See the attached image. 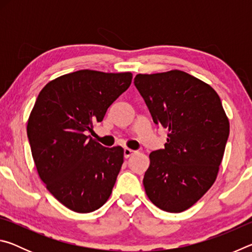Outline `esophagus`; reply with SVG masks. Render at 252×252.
I'll return each mask as SVG.
<instances>
[{"mask_svg":"<svg viewBox=\"0 0 252 252\" xmlns=\"http://www.w3.org/2000/svg\"><path fill=\"white\" fill-rule=\"evenodd\" d=\"M134 153H135V151L134 150H131V149H129V148H126L125 151H123V155H125L126 159H127V158H130L131 156H133Z\"/></svg>","mask_w":252,"mask_h":252,"instance_id":"34e87169","label":"esophagus"}]
</instances>
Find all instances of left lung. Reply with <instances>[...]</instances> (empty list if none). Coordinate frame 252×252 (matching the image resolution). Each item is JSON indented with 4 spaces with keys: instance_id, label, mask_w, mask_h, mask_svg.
I'll return each instance as SVG.
<instances>
[{
    "instance_id": "left-lung-1",
    "label": "left lung",
    "mask_w": 252,
    "mask_h": 252,
    "mask_svg": "<svg viewBox=\"0 0 252 252\" xmlns=\"http://www.w3.org/2000/svg\"><path fill=\"white\" fill-rule=\"evenodd\" d=\"M134 85L153 122L169 131L164 149L149 156L146 193L161 210L182 212L216 181L229 136L228 117L218 93L183 71L136 74Z\"/></svg>"
}]
</instances>
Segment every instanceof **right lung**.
Here are the masks:
<instances>
[{
	"label": "right lung",
	"instance_id": "obj_1",
	"mask_svg": "<svg viewBox=\"0 0 252 252\" xmlns=\"http://www.w3.org/2000/svg\"><path fill=\"white\" fill-rule=\"evenodd\" d=\"M132 73L80 70L54 79L39 93L28 138L41 180L70 210L88 213L108 201L123 163L121 147L89 135L130 87Z\"/></svg>",
	"mask_w": 252,
	"mask_h": 252
}]
</instances>
